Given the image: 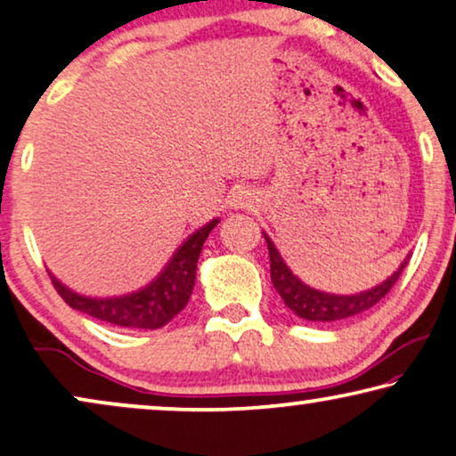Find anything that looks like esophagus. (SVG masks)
<instances>
[{
    "instance_id": "34e87169",
    "label": "esophagus",
    "mask_w": 456,
    "mask_h": 456,
    "mask_svg": "<svg viewBox=\"0 0 456 456\" xmlns=\"http://www.w3.org/2000/svg\"><path fill=\"white\" fill-rule=\"evenodd\" d=\"M254 204V194L252 190L248 188H237L233 194H231V207L233 208H248Z\"/></svg>"
}]
</instances>
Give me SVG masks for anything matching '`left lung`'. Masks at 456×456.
<instances>
[{
	"label": "left lung",
	"mask_w": 456,
	"mask_h": 456,
	"mask_svg": "<svg viewBox=\"0 0 456 456\" xmlns=\"http://www.w3.org/2000/svg\"><path fill=\"white\" fill-rule=\"evenodd\" d=\"M265 233V231H262ZM268 254H271V279L274 289L279 291L281 297H283L285 305L295 314V316L312 320V322H337V320H345L351 316H357V314L368 312L370 307H374L378 301H380L384 295L390 291V287L396 283V279L401 277L403 268L407 266V260L401 262V266L390 274L387 281L371 287V289L359 291V293H326L320 289H314V287L305 285L297 274H293L289 266L285 265V260L281 258L279 249L274 248L271 237L265 233Z\"/></svg>",
	"instance_id": "obj_1"
}]
</instances>
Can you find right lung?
<instances>
[{"label": "right lung", "mask_w": 456, "mask_h": 456, "mask_svg": "<svg viewBox=\"0 0 456 456\" xmlns=\"http://www.w3.org/2000/svg\"><path fill=\"white\" fill-rule=\"evenodd\" d=\"M216 225H219V219H213L194 231L175 249L163 271L138 291L113 295V297H88V295L69 289L49 273L51 281L69 307L102 320V322L124 326V329H161L188 304L191 289H194L196 266L202 246Z\"/></svg>", "instance_id": "1"}]
</instances>
